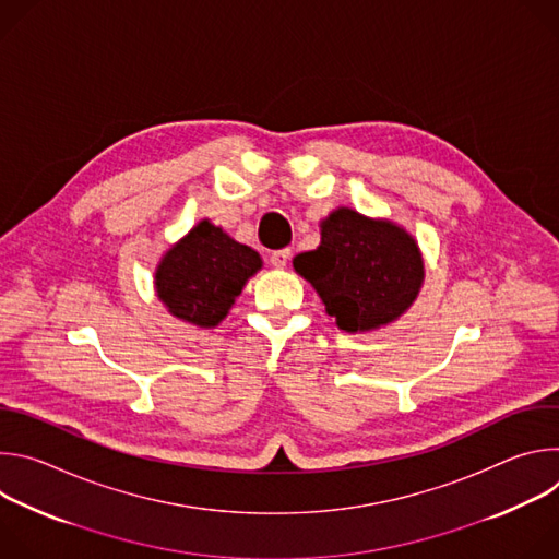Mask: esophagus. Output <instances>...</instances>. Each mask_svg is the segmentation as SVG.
<instances>
[{"label":"esophagus","instance_id":"1","mask_svg":"<svg viewBox=\"0 0 559 559\" xmlns=\"http://www.w3.org/2000/svg\"><path fill=\"white\" fill-rule=\"evenodd\" d=\"M289 257H292V252L285 248V250H278V252H272L270 254V263L276 267V270H283L285 265H287V261H289Z\"/></svg>","mask_w":559,"mask_h":559}]
</instances>
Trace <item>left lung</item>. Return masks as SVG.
Returning <instances> with one entry per match:
<instances>
[{
    "label": "left lung",
    "instance_id": "left-lung-1",
    "mask_svg": "<svg viewBox=\"0 0 559 559\" xmlns=\"http://www.w3.org/2000/svg\"><path fill=\"white\" fill-rule=\"evenodd\" d=\"M294 270L321 296L338 330L349 334L397 321L425 281L414 236L352 207H338L321 221V246L298 254Z\"/></svg>",
    "mask_w": 559,
    "mask_h": 559
}]
</instances>
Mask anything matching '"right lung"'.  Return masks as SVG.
Segmentation results:
<instances>
[{
    "instance_id": "1",
    "label": "right lung",
    "mask_w": 559,
    "mask_h": 559,
    "mask_svg": "<svg viewBox=\"0 0 559 559\" xmlns=\"http://www.w3.org/2000/svg\"><path fill=\"white\" fill-rule=\"evenodd\" d=\"M261 267L259 252L236 243L203 218L164 254L154 272V287L173 316L210 330L223 321Z\"/></svg>"
}]
</instances>
